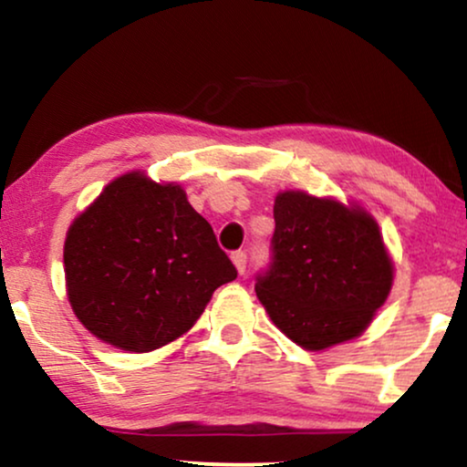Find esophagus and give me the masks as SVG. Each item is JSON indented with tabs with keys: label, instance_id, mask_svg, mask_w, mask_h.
Here are the masks:
<instances>
[{
	"label": "esophagus",
	"instance_id": "1",
	"mask_svg": "<svg viewBox=\"0 0 467 467\" xmlns=\"http://www.w3.org/2000/svg\"><path fill=\"white\" fill-rule=\"evenodd\" d=\"M233 263H234V266H237V271L241 273V275H244L245 273V269H247V254L244 252V250H239V252H233Z\"/></svg>",
	"mask_w": 467,
	"mask_h": 467
}]
</instances>
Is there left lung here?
Wrapping results in <instances>:
<instances>
[{
    "instance_id": "obj_1",
    "label": "left lung",
    "mask_w": 467,
    "mask_h": 467,
    "mask_svg": "<svg viewBox=\"0 0 467 467\" xmlns=\"http://www.w3.org/2000/svg\"><path fill=\"white\" fill-rule=\"evenodd\" d=\"M273 217L271 263L256 275L266 314L307 350L357 337L393 284L374 217L306 192L279 194Z\"/></svg>"
}]
</instances>
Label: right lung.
Instances as JSON below:
<instances>
[{"instance_id": "add662e5", "label": "right lung", "mask_w": 467, "mask_h": 467, "mask_svg": "<svg viewBox=\"0 0 467 467\" xmlns=\"http://www.w3.org/2000/svg\"><path fill=\"white\" fill-rule=\"evenodd\" d=\"M70 306L110 346L149 352L190 331L237 269L211 223L175 183L130 172L104 188L67 230Z\"/></svg>"}]
</instances>
